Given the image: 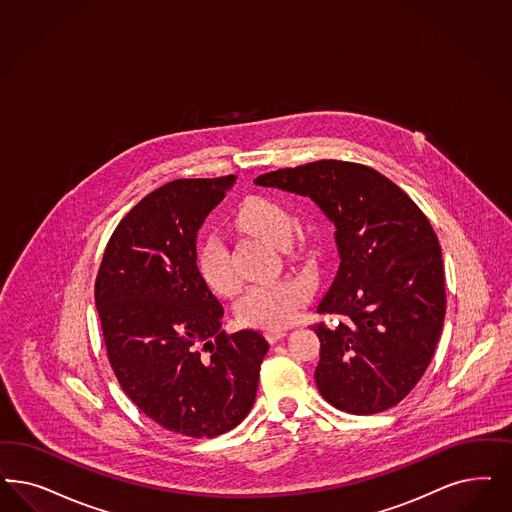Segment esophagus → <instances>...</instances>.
Here are the masks:
<instances>
[{
  "label": "esophagus",
  "mask_w": 512,
  "mask_h": 512,
  "mask_svg": "<svg viewBox=\"0 0 512 512\" xmlns=\"http://www.w3.org/2000/svg\"><path fill=\"white\" fill-rule=\"evenodd\" d=\"M287 335L283 329H268V331H265V338L270 342V344H274V342H278L280 338H283V336Z\"/></svg>",
  "instance_id": "obj_1"
}]
</instances>
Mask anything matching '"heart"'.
<instances>
[{"label": "heart", "mask_w": 512, "mask_h": 512, "mask_svg": "<svg viewBox=\"0 0 512 512\" xmlns=\"http://www.w3.org/2000/svg\"><path fill=\"white\" fill-rule=\"evenodd\" d=\"M234 223L276 246H285L293 230L291 215L278 202L261 194L246 196L238 204ZM196 266L202 280L217 295L229 297L240 285L229 249L217 236H208L200 244ZM310 293L312 283L302 276H283L280 280L255 283L247 287L246 293L236 302V316L249 327L280 329L297 318L300 308L310 299Z\"/></svg>", "instance_id": "obj_1"}]
</instances>
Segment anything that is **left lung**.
<instances>
[{
  "instance_id": "1",
  "label": "left lung",
  "mask_w": 512,
  "mask_h": 512,
  "mask_svg": "<svg viewBox=\"0 0 512 512\" xmlns=\"http://www.w3.org/2000/svg\"><path fill=\"white\" fill-rule=\"evenodd\" d=\"M255 183L310 196L335 225L340 266L318 312L342 321L312 325L319 393L359 416L401 403L429 367L446 314L431 223L403 189L355 162L316 160Z\"/></svg>"
}]
</instances>
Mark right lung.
<instances>
[{
	"label": "right lung",
	"instance_id": "add662e5",
	"mask_svg": "<svg viewBox=\"0 0 512 512\" xmlns=\"http://www.w3.org/2000/svg\"><path fill=\"white\" fill-rule=\"evenodd\" d=\"M234 181L176 179L147 194L111 234L94 285L124 393L153 422L194 439L246 418L268 352L257 331H221L223 306L196 266V232Z\"/></svg>",
	"mask_w": 512,
	"mask_h": 512
}]
</instances>
